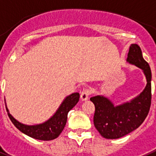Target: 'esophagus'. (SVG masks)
Segmentation results:
<instances>
[{"label": "esophagus", "mask_w": 156, "mask_h": 156, "mask_svg": "<svg viewBox=\"0 0 156 156\" xmlns=\"http://www.w3.org/2000/svg\"><path fill=\"white\" fill-rule=\"evenodd\" d=\"M91 94V90L89 89H84L80 94V99L81 101H86L89 99V95Z\"/></svg>", "instance_id": "obj_1"}]
</instances>
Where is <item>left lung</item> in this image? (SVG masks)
<instances>
[{"label":"left lung","instance_id":"8db88e82","mask_svg":"<svg viewBox=\"0 0 156 156\" xmlns=\"http://www.w3.org/2000/svg\"><path fill=\"white\" fill-rule=\"evenodd\" d=\"M127 62L142 70L147 82L143 91L129 102L117 106L102 95L90 98L95 106V128L107 139L119 138L137 129L147 116L151 107V72L149 64L142 57L141 48L137 44L130 45Z\"/></svg>","mask_w":156,"mask_h":156}]
</instances>
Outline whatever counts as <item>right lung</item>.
<instances>
[{
  "instance_id": "add662e5",
  "label": "right lung",
  "mask_w": 156,
  "mask_h": 156,
  "mask_svg": "<svg viewBox=\"0 0 156 156\" xmlns=\"http://www.w3.org/2000/svg\"><path fill=\"white\" fill-rule=\"evenodd\" d=\"M79 93H73L70 94L69 96L65 98V99L62 101L60 107L53 115V116L42 124H34V125L22 124L16 119H14L11 114H9L7 107L6 111L12 123L19 131L35 139L49 141V140L55 139L60 135L67 123L68 112L79 102Z\"/></svg>"
}]
</instances>
